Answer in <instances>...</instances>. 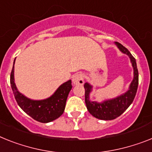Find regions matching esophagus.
<instances>
[{
	"instance_id": "1",
	"label": "esophagus",
	"mask_w": 152,
	"mask_h": 152,
	"mask_svg": "<svg viewBox=\"0 0 152 152\" xmlns=\"http://www.w3.org/2000/svg\"><path fill=\"white\" fill-rule=\"evenodd\" d=\"M72 82L75 85H83L84 83V75L81 72L75 74L72 77Z\"/></svg>"
}]
</instances>
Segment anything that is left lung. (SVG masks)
<instances>
[{
	"mask_svg": "<svg viewBox=\"0 0 152 152\" xmlns=\"http://www.w3.org/2000/svg\"><path fill=\"white\" fill-rule=\"evenodd\" d=\"M116 45L120 48L122 52L128 55L130 57L134 67V80L131 83L129 90L123 95L113 100H107V101L98 104L96 102H91L89 100V94L91 91L92 86L90 84L86 83L84 84L85 88V103L88 111L92 116L100 120L109 121V120L116 119L117 117L121 116L124 112L125 111L129 106L132 104L134 99L137 93V86H138V70H137V64L134 57L131 54L127 48L122 45L121 43L116 42Z\"/></svg>",
	"mask_w": 152,
	"mask_h": 152,
	"instance_id": "left-lung-1",
	"label": "left lung"
}]
</instances>
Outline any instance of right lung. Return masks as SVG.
I'll list each match as a JSON object with an SVG mask.
<instances>
[{
	"mask_svg": "<svg viewBox=\"0 0 152 152\" xmlns=\"http://www.w3.org/2000/svg\"><path fill=\"white\" fill-rule=\"evenodd\" d=\"M10 83L19 107L28 115L41 123H48L62 115L66 107L69 93L72 87L71 80H69L61 85L51 97L44 100H31L18 91L14 81V66L11 72Z\"/></svg>",
	"mask_w": 152,
	"mask_h": 152,
	"instance_id": "right-lung-1",
	"label": "right lung"
}]
</instances>
